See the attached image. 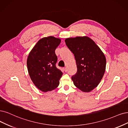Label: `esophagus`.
<instances>
[{
  "instance_id": "34e87169",
  "label": "esophagus",
  "mask_w": 128,
  "mask_h": 128,
  "mask_svg": "<svg viewBox=\"0 0 128 128\" xmlns=\"http://www.w3.org/2000/svg\"><path fill=\"white\" fill-rule=\"evenodd\" d=\"M63 70H64L65 72H67L68 71V69H67V68H63Z\"/></svg>"
}]
</instances>
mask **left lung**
I'll use <instances>...</instances> for the list:
<instances>
[{
    "label": "left lung",
    "mask_w": 128,
    "mask_h": 128,
    "mask_svg": "<svg viewBox=\"0 0 128 128\" xmlns=\"http://www.w3.org/2000/svg\"><path fill=\"white\" fill-rule=\"evenodd\" d=\"M65 42L76 60L77 72L72 76L74 84L83 92H90L98 86L104 74V55L88 37L68 38Z\"/></svg>",
    "instance_id": "left-lung-1"
}]
</instances>
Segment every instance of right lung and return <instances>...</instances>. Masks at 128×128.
Returning <instances> with one entry per match:
<instances>
[{"label":"right lung","mask_w":128,"mask_h":128,"mask_svg":"<svg viewBox=\"0 0 128 128\" xmlns=\"http://www.w3.org/2000/svg\"><path fill=\"white\" fill-rule=\"evenodd\" d=\"M60 42V39L53 36L42 38L37 42L28 56V73L33 83L42 92L55 89L63 75L56 66L58 57L55 50Z\"/></svg>","instance_id":"add662e5"}]
</instances>
